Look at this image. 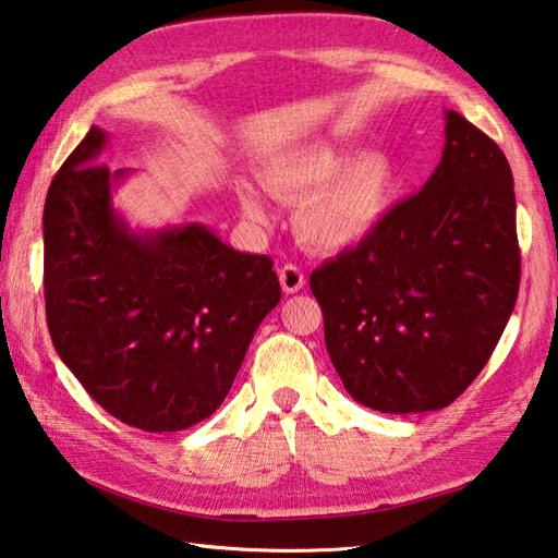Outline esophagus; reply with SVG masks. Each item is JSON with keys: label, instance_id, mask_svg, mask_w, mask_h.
<instances>
[{"label": "esophagus", "instance_id": "esophagus-1", "mask_svg": "<svg viewBox=\"0 0 558 558\" xmlns=\"http://www.w3.org/2000/svg\"><path fill=\"white\" fill-rule=\"evenodd\" d=\"M278 278H280L282 290H286L288 295L302 290V286H305V272H302L300 266H292V263H290V266H282L278 270Z\"/></svg>", "mask_w": 558, "mask_h": 558}]
</instances>
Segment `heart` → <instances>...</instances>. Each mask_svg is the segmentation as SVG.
<instances>
[{"mask_svg": "<svg viewBox=\"0 0 558 558\" xmlns=\"http://www.w3.org/2000/svg\"><path fill=\"white\" fill-rule=\"evenodd\" d=\"M263 182L278 199L305 202L298 231L307 246L343 251L388 225L402 199L398 163L383 150L349 148L331 141H310L263 166ZM241 207L251 221H268L260 192L241 187Z\"/></svg>", "mask_w": 558, "mask_h": 558, "instance_id": "heart-1", "label": "heart"}]
</instances>
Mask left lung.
<instances>
[{
  "label": "left lung",
  "mask_w": 558,
  "mask_h": 558,
  "mask_svg": "<svg viewBox=\"0 0 558 558\" xmlns=\"http://www.w3.org/2000/svg\"><path fill=\"white\" fill-rule=\"evenodd\" d=\"M441 163L378 234L312 272L343 388L371 410H441L488 363L520 290L514 182L493 138L444 111Z\"/></svg>",
  "instance_id": "obj_1"
}]
</instances>
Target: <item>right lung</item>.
Returning <instances> with one entry per match:
<instances>
[{"label":"right lung","mask_w":558,"mask_h":558,"mask_svg":"<svg viewBox=\"0 0 558 558\" xmlns=\"http://www.w3.org/2000/svg\"><path fill=\"white\" fill-rule=\"evenodd\" d=\"M105 146L89 129L48 187V331L111 417L180 432L225 402L280 282L268 256L234 251L205 225L131 229L111 205L129 170L109 173Z\"/></svg>","instance_id":"add662e5"}]
</instances>
